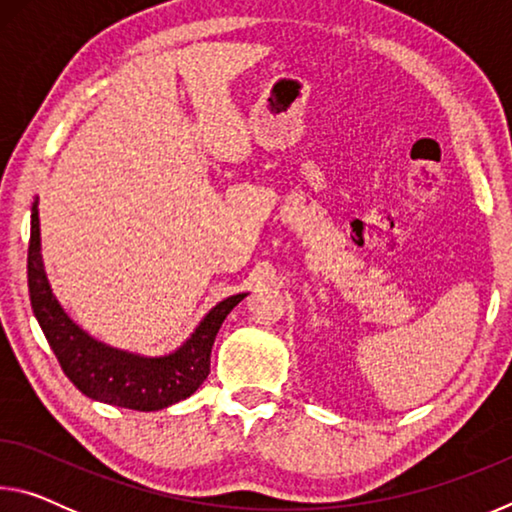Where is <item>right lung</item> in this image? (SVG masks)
<instances>
[{
	"label": "right lung",
	"instance_id": "1",
	"mask_svg": "<svg viewBox=\"0 0 512 512\" xmlns=\"http://www.w3.org/2000/svg\"><path fill=\"white\" fill-rule=\"evenodd\" d=\"M29 296L38 323L69 381L90 400L133 411H160L196 393L210 375V354L225 316L246 293L221 300L194 334L176 352L164 357H140L94 341L69 318L49 289L40 255L38 201L31 207L29 239Z\"/></svg>",
	"mask_w": 512,
	"mask_h": 512
}]
</instances>
